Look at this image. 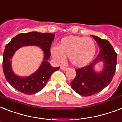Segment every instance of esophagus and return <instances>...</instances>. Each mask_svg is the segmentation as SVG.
Listing matches in <instances>:
<instances>
[{
  "label": "esophagus",
  "instance_id": "esophagus-1",
  "mask_svg": "<svg viewBox=\"0 0 122 122\" xmlns=\"http://www.w3.org/2000/svg\"><path fill=\"white\" fill-rule=\"evenodd\" d=\"M60 68H61V70H63V71H66V70H68V68H66L65 67V66H61V67H60Z\"/></svg>",
  "mask_w": 122,
  "mask_h": 122
}]
</instances>
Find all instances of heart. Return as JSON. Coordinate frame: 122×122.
<instances>
[{
    "mask_svg": "<svg viewBox=\"0 0 122 122\" xmlns=\"http://www.w3.org/2000/svg\"><path fill=\"white\" fill-rule=\"evenodd\" d=\"M96 51V45L92 38L71 36L62 39L59 46H52L51 53L59 63H64L66 56H69L70 62L73 66L82 67L92 61Z\"/></svg>",
    "mask_w": 122,
    "mask_h": 122,
    "instance_id": "1",
    "label": "heart"
}]
</instances>
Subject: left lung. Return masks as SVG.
Masks as SVG:
<instances>
[{
    "label": "left lung",
    "instance_id": "obj_1",
    "mask_svg": "<svg viewBox=\"0 0 122 122\" xmlns=\"http://www.w3.org/2000/svg\"><path fill=\"white\" fill-rule=\"evenodd\" d=\"M91 36L96 41L100 52L90 65L76 69V76L70 86L76 93L87 97L98 93L109 84L116 70L117 54L109 41L94 35ZM100 62L103 66L100 71L95 70V66Z\"/></svg>",
    "mask_w": 122,
    "mask_h": 122
}]
</instances>
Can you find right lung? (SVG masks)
Segmentation results:
<instances>
[{"instance_id": "1", "label": "right lung", "mask_w": 122, "mask_h": 122, "mask_svg": "<svg viewBox=\"0 0 122 122\" xmlns=\"http://www.w3.org/2000/svg\"><path fill=\"white\" fill-rule=\"evenodd\" d=\"M55 35L52 33L30 32L16 35L6 45L3 54V71L7 81L15 89L27 95L35 94L42 90L53 72L59 67L54 68L48 62L51 56L52 43ZM27 46H36L44 52L42 63L35 72L27 77H21L14 73L11 66V59L18 49Z\"/></svg>"}]
</instances>
